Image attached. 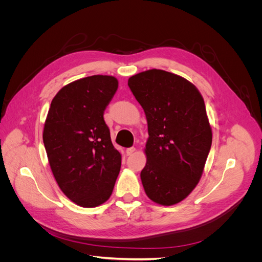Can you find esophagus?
<instances>
[{
    "mask_svg": "<svg viewBox=\"0 0 262 262\" xmlns=\"http://www.w3.org/2000/svg\"><path fill=\"white\" fill-rule=\"evenodd\" d=\"M134 152H136V147H133V146L126 148V150H125V153H126V155H128V156L132 155Z\"/></svg>",
    "mask_w": 262,
    "mask_h": 262,
    "instance_id": "1",
    "label": "esophagus"
}]
</instances>
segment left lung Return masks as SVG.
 I'll return each instance as SVG.
<instances>
[{
	"mask_svg": "<svg viewBox=\"0 0 262 262\" xmlns=\"http://www.w3.org/2000/svg\"><path fill=\"white\" fill-rule=\"evenodd\" d=\"M128 85L147 120L145 193L158 204H176L199 182L211 148L204 100L186 78L163 70L133 75Z\"/></svg>",
	"mask_w": 262,
	"mask_h": 262,
	"instance_id": "1",
	"label": "left lung"
}]
</instances>
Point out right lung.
Instances as JSON below:
<instances>
[{
  "instance_id": "obj_1",
  "label": "right lung",
  "mask_w": 262,
  "mask_h": 262,
  "mask_svg": "<svg viewBox=\"0 0 262 262\" xmlns=\"http://www.w3.org/2000/svg\"><path fill=\"white\" fill-rule=\"evenodd\" d=\"M118 89L114 76L93 75L55 95L43 128L53 176L71 201L95 208L112 195L121 167L104 113Z\"/></svg>"
}]
</instances>
